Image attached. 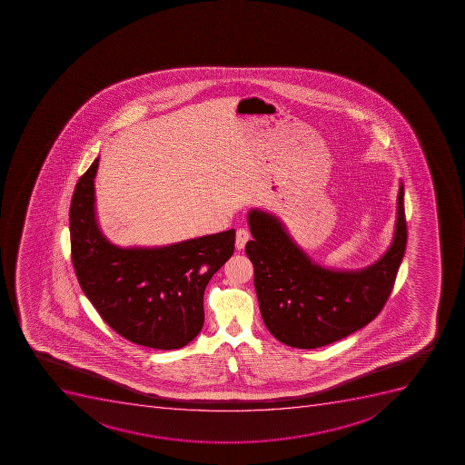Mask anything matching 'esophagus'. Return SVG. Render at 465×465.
I'll list each match as a JSON object with an SVG mask.
<instances>
[{
	"mask_svg": "<svg viewBox=\"0 0 465 465\" xmlns=\"http://www.w3.org/2000/svg\"><path fill=\"white\" fill-rule=\"evenodd\" d=\"M251 240V232L246 228H240L237 230V235H235V247L242 251L246 246V242Z\"/></svg>",
	"mask_w": 465,
	"mask_h": 465,
	"instance_id": "34e87169",
	"label": "esophagus"
}]
</instances>
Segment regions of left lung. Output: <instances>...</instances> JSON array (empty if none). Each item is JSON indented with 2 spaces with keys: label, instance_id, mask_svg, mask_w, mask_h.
I'll return each mask as SVG.
<instances>
[{
  "label": "left lung",
  "instance_id": "left-lung-1",
  "mask_svg": "<svg viewBox=\"0 0 465 465\" xmlns=\"http://www.w3.org/2000/svg\"><path fill=\"white\" fill-rule=\"evenodd\" d=\"M253 240L246 253L253 263L254 291L263 323L289 347L312 350L336 342L371 323L384 308L406 251L404 190L400 182L391 246L361 270H331L314 262L292 240L283 223L252 209Z\"/></svg>",
  "mask_w": 465,
  "mask_h": 465
}]
</instances>
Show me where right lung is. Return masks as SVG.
Segmentation results:
<instances>
[{"instance_id":"right-lung-1","label":"right lung","mask_w":465,"mask_h":465,"mask_svg":"<svg viewBox=\"0 0 465 465\" xmlns=\"http://www.w3.org/2000/svg\"><path fill=\"white\" fill-rule=\"evenodd\" d=\"M97 166L99 157L78 179L69 209L78 283L105 323L130 342L185 347L202 331L204 289L234 252L235 230L167 246H115L97 223Z\"/></svg>"}]
</instances>
